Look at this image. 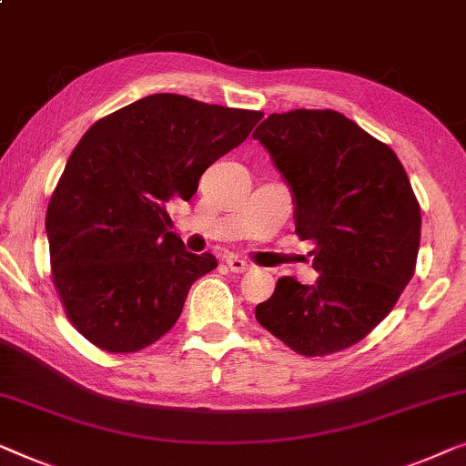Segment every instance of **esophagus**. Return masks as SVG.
Here are the masks:
<instances>
[{
	"mask_svg": "<svg viewBox=\"0 0 466 466\" xmlns=\"http://www.w3.org/2000/svg\"><path fill=\"white\" fill-rule=\"evenodd\" d=\"M227 267L231 268L233 273H246L252 268V265L249 262H246L244 258H239V256H227Z\"/></svg>",
	"mask_w": 466,
	"mask_h": 466,
	"instance_id": "34e87169",
	"label": "esophagus"
}]
</instances>
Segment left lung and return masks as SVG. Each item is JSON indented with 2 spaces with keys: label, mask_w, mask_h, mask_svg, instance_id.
I'll return each mask as SVG.
<instances>
[{
  "label": "left lung",
  "mask_w": 466,
  "mask_h": 466,
  "mask_svg": "<svg viewBox=\"0 0 466 466\" xmlns=\"http://www.w3.org/2000/svg\"><path fill=\"white\" fill-rule=\"evenodd\" d=\"M252 137L294 195L296 235L311 239L319 278L278 279L256 319L305 357L353 347L412 279L420 206L389 145L329 109L273 113Z\"/></svg>",
  "instance_id": "8db88e82"
}]
</instances>
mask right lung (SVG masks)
Wrapping results in <instances>:
<instances>
[{
  "label": "right lung",
  "mask_w": 466,
  "mask_h": 466,
  "mask_svg": "<svg viewBox=\"0 0 466 466\" xmlns=\"http://www.w3.org/2000/svg\"><path fill=\"white\" fill-rule=\"evenodd\" d=\"M260 117L151 94L84 134L50 198L46 233L54 288L92 345L134 353L170 332L193 281L218 262L187 252L167 204L191 199L201 174Z\"/></svg>",
  "instance_id": "add662e5"
}]
</instances>
